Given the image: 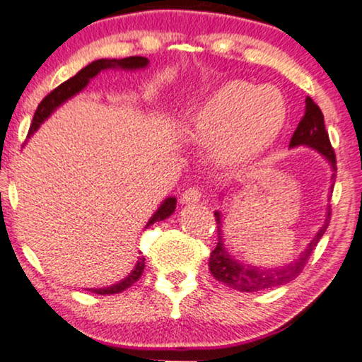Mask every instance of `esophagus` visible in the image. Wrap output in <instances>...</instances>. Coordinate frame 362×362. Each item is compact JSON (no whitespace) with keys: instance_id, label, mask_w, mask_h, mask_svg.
Listing matches in <instances>:
<instances>
[{"instance_id":"34e87169","label":"esophagus","mask_w":362,"mask_h":362,"mask_svg":"<svg viewBox=\"0 0 362 362\" xmlns=\"http://www.w3.org/2000/svg\"><path fill=\"white\" fill-rule=\"evenodd\" d=\"M202 198V190L198 187H190V188H187L185 192L182 193V197H180V200H182V203H195V202H198Z\"/></svg>"}]
</instances>
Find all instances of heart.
<instances>
[{"instance_id": "1", "label": "heart", "mask_w": 362, "mask_h": 362, "mask_svg": "<svg viewBox=\"0 0 362 362\" xmlns=\"http://www.w3.org/2000/svg\"><path fill=\"white\" fill-rule=\"evenodd\" d=\"M287 103L276 86L231 80L213 90L193 111L187 132L203 142H218L223 159L243 164L257 157L281 134Z\"/></svg>"}]
</instances>
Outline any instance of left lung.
I'll return each mask as SVG.
<instances>
[{
  "label": "left lung",
  "instance_id": "obj_1",
  "mask_svg": "<svg viewBox=\"0 0 362 362\" xmlns=\"http://www.w3.org/2000/svg\"><path fill=\"white\" fill-rule=\"evenodd\" d=\"M295 146H310L313 147V149H317L320 154L327 157L329 164H332L333 172H336V156H334L332 142H329L328 131L325 129L323 113L322 110H320V106L315 103L310 96L307 98V110H305V116L298 123L297 129H295L292 139H290V147H295ZM215 218L218 225V243H216V247L213 249L210 254V264H208V266H210L211 276L215 277L216 281L226 284L228 287L239 290V292H257V290L284 285L300 276V272H302L303 267L307 266L310 256H312L315 247H317L318 241L322 239L325 231H327V228L329 225V218H332V210H328L325 225L322 226V230L318 231L317 236L313 238V241L308 244V247L305 249V252H302V256H300L297 261L290 262L288 266H282L276 269L249 267V266H243V264H239L238 261H234L225 249V244H223L220 213L216 211Z\"/></svg>",
  "mask_w": 362,
  "mask_h": 362
}]
</instances>
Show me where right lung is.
Segmentation results:
<instances>
[{
    "label": "right lung",
    "mask_w": 362,
    "mask_h": 362,
    "mask_svg": "<svg viewBox=\"0 0 362 362\" xmlns=\"http://www.w3.org/2000/svg\"><path fill=\"white\" fill-rule=\"evenodd\" d=\"M147 62H149V60H147L146 57H137V55H132V57H126L121 60L100 59V60H95V62L88 64L86 67L81 69L77 75H74L72 78H69L67 81H64V83H60L57 88H54L42 101H40L37 110H35V113H34L33 124H30V128H29L28 137L39 128L40 123H42V121L47 118V116L52 113V111L57 108L59 105H62L65 100L70 98V96H74L75 93H78L80 90H83L86 83L90 81V78H93L96 74L101 72V70L110 69V67H121V69H129V70L142 69V67H146ZM175 203H177V200L174 197L167 198V200L160 205L159 210L154 213V216L151 218L149 223H147V226H151L152 223H156V221H160V220H165V218H169L175 210ZM144 267H146L144 257L141 256L139 261H137V264H136L134 271H132L129 276L124 279V281H121L116 285H111V287H108V288H88V290L93 293H98V295H113V293L123 292V290L129 288L132 284L139 281Z\"/></svg>",
    "instance_id": "add662e5"
}]
</instances>
